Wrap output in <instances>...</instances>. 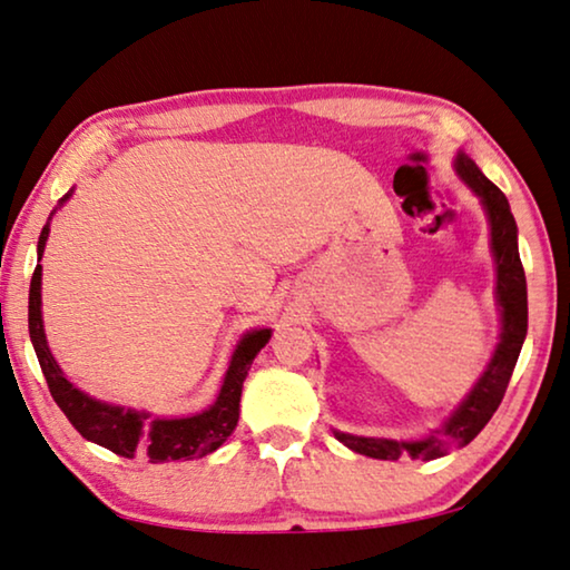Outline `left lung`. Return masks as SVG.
I'll return each instance as SVG.
<instances>
[{"instance_id": "left-lung-1", "label": "left lung", "mask_w": 570, "mask_h": 570, "mask_svg": "<svg viewBox=\"0 0 570 570\" xmlns=\"http://www.w3.org/2000/svg\"><path fill=\"white\" fill-rule=\"evenodd\" d=\"M454 169L462 176V181L478 194L484 214L490 222V242L492 257L498 267V305H500V343L492 358L484 368L478 384L460 406L454 409L452 416L446 419L442 429H434L424 440L414 442H396V440H379V436H356L346 432H333L335 440L343 442L348 450L373 456V460H399V456H412V460H436L444 456L454 446L470 444L478 436L484 424L490 422L492 414L498 412L505 389L510 384L512 368H515L522 341L528 333V287H525V269L520 263L518 252V224L512 217L510 204L495 184L484 176L478 164L468 154H456Z\"/></svg>"}]
</instances>
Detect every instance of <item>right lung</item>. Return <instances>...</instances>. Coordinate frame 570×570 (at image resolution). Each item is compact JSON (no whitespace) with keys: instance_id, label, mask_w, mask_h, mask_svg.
<instances>
[{"instance_id":"obj_1","label":"right lung","mask_w":570,"mask_h":570,"mask_svg":"<svg viewBox=\"0 0 570 570\" xmlns=\"http://www.w3.org/2000/svg\"><path fill=\"white\" fill-rule=\"evenodd\" d=\"M70 194L72 189L65 194L58 202V207L50 212L48 224H45L40 232V242H37V263L42 259L45 242H48L50 235V219L55 217V212L70 199ZM27 321H30V338L37 353V361H40V368L45 373V381H48L55 404L62 409L68 422L78 429L88 442H96L110 452L128 456V460H134L136 454H144L146 460L154 464L207 456L227 442V436L235 432L239 419V396L242 384H245L247 379V371L259 348H265L269 335H273L269 328L249 331L242 335L235 353H232L229 368L224 373L217 401L194 416L166 419L148 412H136V409L106 404V401L82 394L80 389H75L70 381L65 379L58 361L52 358L42 328V265L35 267L30 283V315H27Z\"/></svg>"}]
</instances>
